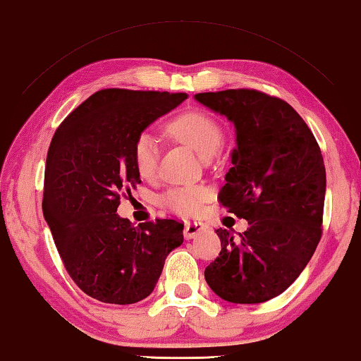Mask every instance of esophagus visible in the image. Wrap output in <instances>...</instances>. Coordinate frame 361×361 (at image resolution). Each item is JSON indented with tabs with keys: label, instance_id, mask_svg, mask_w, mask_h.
Wrapping results in <instances>:
<instances>
[{
	"label": "esophagus",
	"instance_id": "obj_1",
	"mask_svg": "<svg viewBox=\"0 0 361 361\" xmlns=\"http://www.w3.org/2000/svg\"><path fill=\"white\" fill-rule=\"evenodd\" d=\"M204 230V224L202 222H187L184 228V236L187 240H192L198 233H202Z\"/></svg>",
	"mask_w": 361,
	"mask_h": 361
}]
</instances>
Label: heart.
<instances>
[{"instance_id": "b5f03b06", "label": "heart", "mask_w": 361, "mask_h": 361, "mask_svg": "<svg viewBox=\"0 0 361 361\" xmlns=\"http://www.w3.org/2000/svg\"><path fill=\"white\" fill-rule=\"evenodd\" d=\"M168 133L174 137L184 140L203 158H209L219 150L224 140V133L219 123L203 111H187L176 116L168 123ZM134 166L142 177H152L157 173L159 145L158 140L149 131L140 133L133 147ZM208 197L202 187H176L163 195L161 202L177 214L193 216L202 208Z\"/></svg>"}]
</instances>
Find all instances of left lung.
<instances>
[{
	"label": "left lung",
	"mask_w": 361,
	"mask_h": 361,
	"mask_svg": "<svg viewBox=\"0 0 361 361\" xmlns=\"http://www.w3.org/2000/svg\"><path fill=\"white\" fill-rule=\"evenodd\" d=\"M195 99L233 123L236 147L219 200L250 227L217 228L222 250L204 270L217 296L259 304L293 285L322 238L326 171L314 134L291 105L256 90Z\"/></svg>",
	"instance_id": "1"
}]
</instances>
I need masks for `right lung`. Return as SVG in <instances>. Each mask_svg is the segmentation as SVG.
<instances>
[{
	"label": "right lung",
	"instance_id": "obj_1",
	"mask_svg": "<svg viewBox=\"0 0 361 361\" xmlns=\"http://www.w3.org/2000/svg\"><path fill=\"white\" fill-rule=\"evenodd\" d=\"M184 92H94L57 128L46 158L43 214L68 275L105 304L145 299L164 261L184 241V224H139L116 214L120 198L140 184L134 140L184 102Z\"/></svg>",
	"mask_w": 361,
	"mask_h": 361
}]
</instances>
